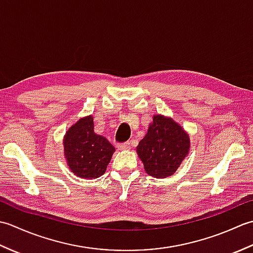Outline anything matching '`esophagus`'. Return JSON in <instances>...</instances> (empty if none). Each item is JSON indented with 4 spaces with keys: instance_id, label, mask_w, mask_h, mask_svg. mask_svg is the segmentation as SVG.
<instances>
[{
    "instance_id": "esophagus-1",
    "label": "esophagus",
    "mask_w": 253,
    "mask_h": 253,
    "mask_svg": "<svg viewBox=\"0 0 253 253\" xmlns=\"http://www.w3.org/2000/svg\"><path fill=\"white\" fill-rule=\"evenodd\" d=\"M118 150H127L130 148V142H124V143H120L117 146Z\"/></svg>"
}]
</instances>
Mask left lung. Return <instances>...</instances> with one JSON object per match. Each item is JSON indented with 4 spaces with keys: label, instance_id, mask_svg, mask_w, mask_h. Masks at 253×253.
<instances>
[{
    "label": "left lung",
    "instance_id": "1",
    "mask_svg": "<svg viewBox=\"0 0 253 253\" xmlns=\"http://www.w3.org/2000/svg\"><path fill=\"white\" fill-rule=\"evenodd\" d=\"M189 150V133L171 117L154 114L136 151L148 175L166 178L178 169Z\"/></svg>",
    "mask_w": 253,
    "mask_h": 253
}]
</instances>
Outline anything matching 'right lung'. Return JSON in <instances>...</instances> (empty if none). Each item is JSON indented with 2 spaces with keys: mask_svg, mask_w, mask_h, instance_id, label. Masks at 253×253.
<instances>
[{
  "mask_svg": "<svg viewBox=\"0 0 253 253\" xmlns=\"http://www.w3.org/2000/svg\"><path fill=\"white\" fill-rule=\"evenodd\" d=\"M64 157L74 175L84 179L98 178L106 170L115 148L94 132L93 116L79 118L63 139Z\"/></svg>",
  "mask_w": 253,
  "mask_h": 253,
  "instance_id": "add662e5",
  "label": "right lung"
}]
</instances>
